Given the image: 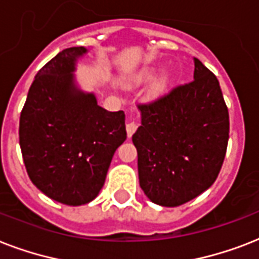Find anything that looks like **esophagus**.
<instances>
[{"instance_id":"obj_1","label":"esophagus","mask_w":259,"mask_h":259,"mask_svg":"<svg viewBox=\"0 0 259 259\" xmlns=\"http://www.w3.org/2000/svg\"><path fill=\"white\" fill-rule=\"evenodd\" d=\"M138 127V123L134 121H130L127 125H126V132H127V137H132L134 134V132L137 130Z\"/></svg>"}]
</instances>
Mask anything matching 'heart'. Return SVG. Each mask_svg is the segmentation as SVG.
<instances>
[{"label":"heart","instance_id":"1","mask_svg":"<svg viewBox=\"0 0 259 259\" xmlns=\"http://www.w3.org/2000/svg\"><path fill=\"white\" fill-rule=\"evenodd\" d=\"M158 72V67L157 66H149L142 68L141 71H138L137 74H134L130 79V83H134V84H140V83H145L149 82L152 79L156 76V74ZM172 82V74L170 72H162L160 76H158L154 83L152 84V89H150V94L153 97H157L160 94H162L168 89V86Z\"/></svg>","mask_w":259,"mask_h":259}]
</instances>
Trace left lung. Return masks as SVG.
I'll return each instance as SVG.
<instances>
[{"label":"left lung","mask_w":259,"mask_h":259,"mask_svg":"<svg viewBox=\"0 0 259 259\" xmlns=\"http://www.w3.org/2000/svg\"><path fill=\"white\" fill-rule=\"evenodd\" d=\"M195 60L193 80L149 105H138L133 134L140 187L156 204L177 207L211 187L229 142V110L217 76Z\"/></svg>","instance_id":"left-lung-1"}]
</instances>
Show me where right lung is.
Segmentation results:
<instances>
[{
	"label": "right lung",
	"instance_id": "right-lung-1",
	"mask_svg": "<svg viewBox=\"0 0 259 259\" xmlns=\"http://www.w3.org/2000/svg\"><path fill=\"white\" fill-rule=\"evenodd\" d=\"M84 47L59 52L34 76L20 117V146L30 181L52 200L82 205L98 196L115 150L126 140L125 113L107 111L75 80Z\"/></svg>",
	"mask_w": 259,
	"mask_h": 259
}]
</instances>
